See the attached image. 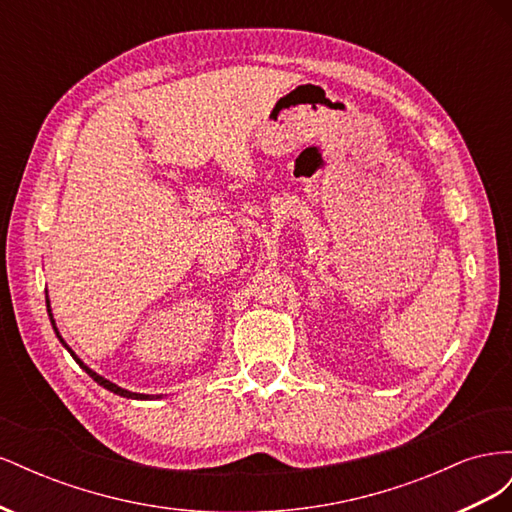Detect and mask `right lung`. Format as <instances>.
<instances>
[{
	"mask_svg": "<svg viewBox=\"0 0 512 512\" xmlns=\"http://www.w3.org/2000/svg\"><path fill=\"white\" fill-rule=\"evenodd\" d=\"M46 307H49V299H46ZM49 316H51V324H53V329H55V333H57V337H59V342L61 344H64L66 346V342H64V339H61V335H59V331H57V327H55V320H53V314H51V309H49ZM66 350L72 354V359L76 361V363H79L85 371H87V374L91 376V378H94L100 386H104V389H108V391H111V393H115V395H121V397H128V399H149V395H143V393H130V391H126V389H121V386H117V384H113L111 380H106V378H102V376H98L96 374V371L94 369H89L81 359H79V356H76L68 346H66Z\"/></svg>",
	"mask_w": 512,
	"mask_h": 512,
	"instance_id": "right-lung-1",
	"label": "right lung"
}]
</instances>
